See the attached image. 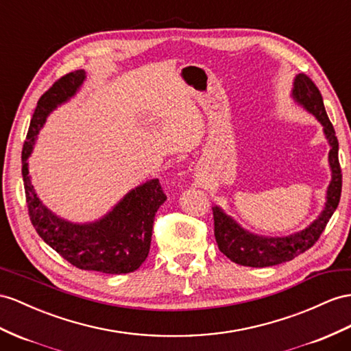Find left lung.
<instances>
[{
    "mask_svg": "<svg viewBox=\"0 0 351 351\" xmlns=\"http://www.w3.org/2000/svg\"><path fill=\"white\" fill-rule=\"evenodd\" d=\"M292 97L304 110L313 114L323 125V132L329 142V166L332 172L330 184L326 191L325 208L317 219H314L307 228L286 237H264L249 232L223 212L219 206L212 208L215 222V239L221 252L230 258L232 263L245 267H271L286 261H292L295 256L308 250L325 230L326 223L338 208L343 173L338 161V139L334 125L329 121L323 105V99L316 84L305 74L295 77Z\"/></svg>",
    "mask_w": 351,
    "mask_h": 351,
    "instance_id": "8db88e82",
    "label": "left lung"
}]
</instances>
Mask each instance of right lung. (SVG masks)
Returning a JSON list of instances; mask_svg holds the SVG:
<instances>
[{
  "mask_svg": "<svg viewBox=\"0 0 351 351\" xmlns=\"http://www.w3.org/2000/svg\"><path fill=\"white\" fill-rule=\"evenodd\" d=\"M86 80L83 69L59 78L35 108L22 149V176L26 204L35 231L46 243L80 269L105 274H125L145 261L156 212L166 202L158 179H151L125 194L104 218L74 223L56 217L37 197L31 184L28 158L49 114L73 97Z\"/></svg>",
  "mask_w": 351,
  "mask_h": 351,
  "instance_id": "right-lung-1",
  "label": "right lung"
}]
</instances>
